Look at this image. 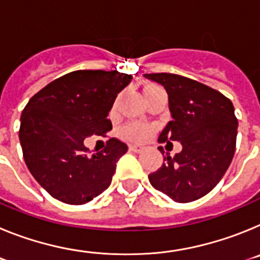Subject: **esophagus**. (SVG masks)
I'll return each mask as SVG.
<instances>
[{
    "label": "esophagus",
    "mask_w": 260,
    "mask_h": 260,
    "mask_svg": "<svg viewBox=\"0 0 260 260\" xmlns=\"http://www.w3.org/2000/svg\"><path fill=\"white\" fill-rule=\"evenodd\" d=\"M130 150H132L133 152L139 153V152H142V151H143V147L139 146V144H130Z\"/></svg>",
    "instance_id": "esophagus-1"
}]
</instances>
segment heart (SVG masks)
<instances>
[{
  "label": "heart",
  "instance_id": "1",
  "mask_svg": "<svg viewBox=\"0 0 260 260\" xmlns=\"http://www.w3.org/2000/svg\"><path fill=\"white\" fill-rule=\"evenodd\" d=\"M157 88V86L155 84H147L144 86L143 92L144 95L148 93L152 89ZM153 133V127L151 125H147V123H141V122H132L126 125L125 127L122 128V135L130 141H135V142H143L146 139L152 135Z\"/></svg>",
  "mask_w": 260,
  "mask_h": 260
}]
</instances>
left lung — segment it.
Here are the masks:
<instances>
[{"label": "left lung", "instance_id": "1", "mask_svg": "<svg viewBox=\"0 0 260 260\" xmlns=\"http://www.w3.org/2000/svg\"><path fill=\"white\" fill-rule=\"evenodd\" d=\"M144 77L164 86L173 117L158 135V143L182 144V151L173 157L158 147L164 162L148 180L172 201H197L220 182L234 156L238 122L233 104L219 91L182 75Z\"/></svg>", "mask_w": 260, "mask_h": 260}]
</instances>
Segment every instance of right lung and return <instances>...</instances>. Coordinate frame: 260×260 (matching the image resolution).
<instances>
[{
	"label": "right lung",
	"instance_id": "add662e5",
	"mask_svg": "<svg viewBox=\"0 0 260 260\" xmlns=\"http://www.w3.org/2000/svg\"><path fill=\"white\" fill-rule=\"evenodd\" d=\"M132 78L117 70L71 71L29 99L20 116L23 157L53 198L78 206L109 187L127 146L110 138L104 150L89 156L83 142L112 130L108 113Z\"/></svg>",
	"mask_w": 260,
	"mask_h": 260
}]
</instances>
